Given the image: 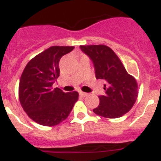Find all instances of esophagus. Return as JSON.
<instances>
[{
	"label": "esophagus",
	"instance_id": "1",
	"mask_svg": "<svg viewBox=\"0 0 161 161\" xmlns=\"http://www.w3.org/2000/svg\"><path fill=\"white\" fill-rule=\"evenodd\" d=\"M79 95H80V96H82V97H85V96H87V93H85V92H79Z\"/></svg>",
	"mask_w": 161,
	"mask_h": 161
}]
</instances>
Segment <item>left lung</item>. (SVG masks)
<instances>
[{"label":"left lung","mask_w":161,"mask_h":161,"mask_svg":"<svg viewBox=\"0 0 161 161\" xmlns=\"http://www.w3.org/2000/svg\"><path fill=\"white\" fill-rule=\"evenodd\" d=\"M80 48L92 61L96 79L105 81V93L99 96L100 104L93 112L106 118H117L128 113L138 96L135 78L127 73L119 57L109 47L85 45Z\"/></svg>","instance_id":"1"}]
</instances>
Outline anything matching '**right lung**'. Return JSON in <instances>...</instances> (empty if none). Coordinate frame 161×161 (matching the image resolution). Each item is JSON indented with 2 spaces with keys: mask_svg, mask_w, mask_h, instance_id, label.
Masks as SVG:
<instances>
[{
  "mask_svg": "<svg viewBox=\"0 0 161 161\" xmlns=\"http://www.w3.org/2000/svg\"><path fill=\"white\" fill-rule=\"evenodd\" d=\"M74 46H53L36 56L25 67L19 82L21 105L36 123L45 126L58 125L68 117L79 99L77 92L53 88L60 76L59 61Z\"/></svg>",
  "mask_w": 161,
  "mask_h": 161,
  "instance_id": "right-lung-1",
  "label": "right lung"
}]
</instances>
